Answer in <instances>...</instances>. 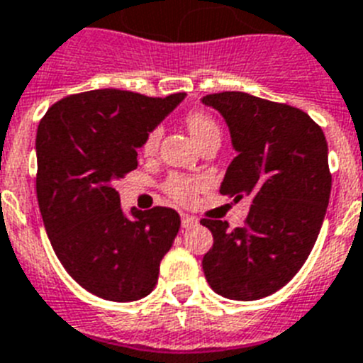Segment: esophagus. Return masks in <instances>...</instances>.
Masks as SVG:
<instances>
[{
	"instance_id": "obj_1",
	"label": "esophagus",
	"mask_w": 363,
	"mask_h": 363,
	"mask_svg": "<svg viewBox=\"0 0 363 363\" xmlns=\"http://www.w3.org/2000/svg\"><path fill=\"white\" fill-rule=\"evenodd\" d=\"M181 220H182V228H194V226L197 225V219L191 216H188V213H182Z\"/></svg>"
}]
</instances>
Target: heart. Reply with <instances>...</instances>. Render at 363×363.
Returning <instances> with one entry per match:
<instances>
[{
  "mask_svg": "<svg viewBox=\"0 0 363 363\" xmlns=\"http://www.w3.org/2000/svg\"><path fill=\"white\" fill-rule=\"evenodd\" d=\"M186 125H188V131L194 137V140L197 144H201L204 138H208L210 135L219 133V125L213 121L212 116L204 111H191L186 115ZM160 140V128H153L147 131V135L144 137L143 143V151L146 155H151L153 151L157 150ZM203 188V181L197 177H184V175H172L168 181L164 182V190L166 194L172 197V199L179 201L182 204L194 203L197 194Z\"/></svg>",
  "mask_w": 363,
  "mask_h": 363,
  "instance_id": "obj_1",
  "label": "heart"
}]
</instances>
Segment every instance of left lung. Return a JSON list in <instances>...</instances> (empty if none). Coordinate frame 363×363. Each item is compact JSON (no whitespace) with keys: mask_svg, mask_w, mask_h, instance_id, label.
Returning a JSON list of instances; mask_svg holds the SVG:
<instances>
[{"mask_svg":"<svg viewBox=\"0 0 363 363\" xmlns=\"http://www.w3.org/2000/svg\"><path fill=\"white\" fill-rule=\"evenodd\" d=\"M203 104L223 115L238 151L219 191L252 197L245 226L201 220L213 235L204 276L217 294L254 301L291 281L316 242L330 195L325 135L298 107L241 91L206 94Z\"/></svg>","mask_w":363,"mask_h":363,"instance_id":"left-lung-1","label":"left lung"}]
</instances>
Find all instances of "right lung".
<instances>
[{
    "mask_svg": "<svg viewBox=\"0 0 363 363\" xmlns=\"http://www.w3.org/2000/svg\"><path fill=\"white\" fill-rule=\"evenodd\" d=\"M184 96L86 91L49 107L38 125L36 194L47 235L69 276L99 298L124 303L155 289L181 217L164 206L125 216L115 182L137 168L147 131Z\"/></svg>",
    "mask_w": 363,
    "mask_h": 363,
    "instance_id": "1",
    "label": "right lung"
}]
</instances>
